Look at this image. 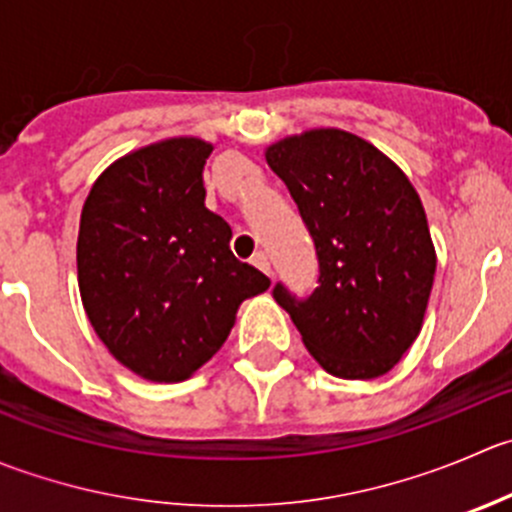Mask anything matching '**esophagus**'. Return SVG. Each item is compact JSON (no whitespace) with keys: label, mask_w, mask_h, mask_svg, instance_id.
<instances>
[{"label":"esophagus","mask_w":512,"mask_h":512,"mask_svg":"<svg viewBox=\"0 0 512 512\" xmlns=\"http://www.w3.org/2000/svg\"><path fill=\"white\" fill-rule=\"evenodd\" d=\"M252 265L257 267V270H262L265 275H272V267H270V257L265 255V252H257L255 257H252Z\"/></svg>","instance_id":"esophagus-1"}]
</instances>
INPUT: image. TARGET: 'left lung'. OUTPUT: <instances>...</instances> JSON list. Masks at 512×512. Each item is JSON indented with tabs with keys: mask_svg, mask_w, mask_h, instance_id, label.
I'll use <instances>...</instances> for the list:
<instances>
[{
	"mask_svg": "<svg viewBox=\"0 0 512 512\" xmlns=\"http://www.w3.org/2000/svg\"><path fill=\"white\" fill-rule=\"evenodd\" d=\"M315 242L317 287H272L310 355L342 380L398 365L423 327L435 247L418 192L377 147L342 130H310L267 147Z\"/></svg>",
	"mask_w": 512,
	"mask_h": 512,
	"instance_id": "1",
	"label": "left lung"
}]
</instances>
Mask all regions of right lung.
Segmentation results:
<instances>
[{
	"label": "right lung",
	"instance_id": "add662e5",
	"mask_svg": "<svg viewBox=\"0 0 512 512\" xmlns=\"http://www.w3.org/2000/svg\"><path fill=\"white\" fill-rule=\"evenodd\" d=\"M212 145L175 137L114 162L89 190L77 240L79 292L107 350L145 380L180 382L230 335L242 300L270 280L230 250L205 207Z\"/></svg>",
	"mask_w": 512,
	"mask_h": 512
}]
</instances>
